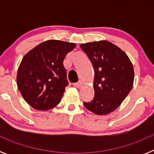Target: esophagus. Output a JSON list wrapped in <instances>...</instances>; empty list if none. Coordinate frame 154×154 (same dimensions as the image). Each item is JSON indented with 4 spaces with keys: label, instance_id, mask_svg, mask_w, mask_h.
<instances>
[{
    "label": "esophagus",
    "instance_id": "1",
    "mask_svg": "<svg viewBox=\"0 0 154 154\" xmlns=\"http://www.w3.org/2000/svg\"><path fill=\"white\" fill-rule=\"evenodd\" d=\"M74 85L76 87V88H80V87H81L82 85V82L81 81H79V82H76V83H75Z\"/></svg>",
    "mask_w": 154,
    "mask_h": 154
}]
</instances>
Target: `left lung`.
I'll use <instances>...</instances> for the list:
<instances>
[{
  "label": "left lung",
  "instance_id": "8db88e82",
  "mask_svg": "<svg viewBox=\"0 0 154 154\" xmlns=\"http://www.w3.org/2000/svg\"><path fill=\"white\" fill-rule=\"evenodd\" d=\"M80 47L95 71V96L84 106L96 115H107L116 109L131 91L134 80L133 64L123 50L108 41L89 42Z\"/></svg>",
  "mask_w": 154,
  "mask_h": 154
}]
</instances>
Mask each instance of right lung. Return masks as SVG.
Wrapping results in <instances>:
<instances>
[{"label": "right lung", "instance_id": "obj_1", "mask_svg": "<svg viewBox=\"0 0 154 154\" xmlns=\"http://www.w3.org/2000/svg\"><path fill=\"white\" fill-rule=\"evenodd\" d=\"M75 46L70 42L48 40L23 57L17 69V85L31 107L45 111L60 103L68 85L64 58Z\"/></svg>", "mask_w": 154, "mask_h": 154}]
</instances>
